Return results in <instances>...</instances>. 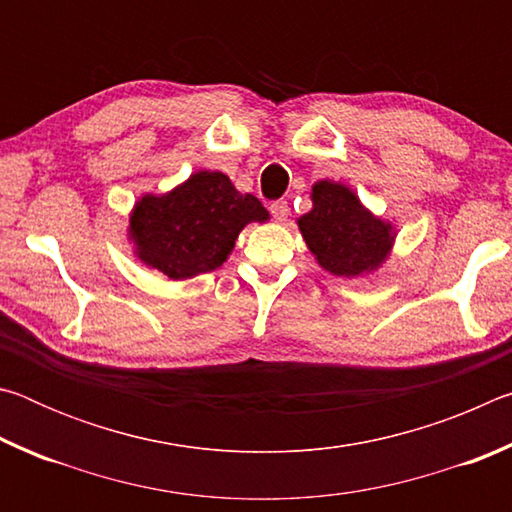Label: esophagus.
Returning <instances> with one entry per match:
<instances>
[{"label": "esophagus", "instance_id": "esophagus-1", "mask_svg": "<svg viewBox=\"0 0 512 512\" xmlns=\"http://www.w3.org/2000/svg\"><path fill=\"white\" fill-rule=\"evenodd\" d=\"M289 203L287 201H275L273 205H271V214H273V219L277 221V223H284L289 219Z\"/></svg>", "mask_w": 512, "mask_h": 512}]
</instances>
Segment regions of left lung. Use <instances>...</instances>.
I'll return each instance as SVG.
<instances>
[{
	"label": "left lung",
	"mask_w": 512,
	"mask_h": 512,
	"mask_svg": "<svg viewBox=\"0 0 512 512\" xmlns=\"http://www.w3.org/2000/svg\"><path fill=\"white\" fill-rule=\"evenodd\" d=\"M296 223L318 266L341 277L379 271L397 237L395 225L372 214L354 189L327 178L311 187V210Z\"/></svg>",
	"instance_id": "obj_1"
}]
</instances>
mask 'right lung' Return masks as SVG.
<instances>
[{
  "mask_svg": "<svg viewBox=\"0 0 512 512\" xmlns=\"http://www.w3.org/2000/svg\"><path fill=\"white\" fill-rule=\"evenodd\" d=\"M271 219L253 194L221 171L198 169L164 194H144L128 214L133 255L169 280H189L228 262L248 223Z\"/></svg>",
  "mask_w": 512,
  "mask_h": 512,
  "instance_id": "right-lung-1",
  "label": "right lung"
}]
</instances>
